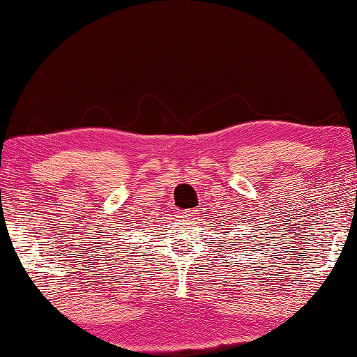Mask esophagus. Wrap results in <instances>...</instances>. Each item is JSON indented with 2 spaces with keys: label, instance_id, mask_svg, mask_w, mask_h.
Here are the masks:
<instances>
[{
  "label": "esophagus",
  "instance_id": "obj_1",
  "mask_svg": "<svg viewBox=\"0 0 357 357\" xmlns=\"http://www.w3.org/2000/svg\"><path fill=\"white\" fill-rule=\"evenodd\" d=\"M184 219H191L192 218V212L191 211H188V212H184V215H183Z\"/></svg>",
  "mask_w": 357,
  "mask_h": 357
}]
</instances>
